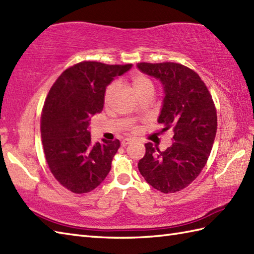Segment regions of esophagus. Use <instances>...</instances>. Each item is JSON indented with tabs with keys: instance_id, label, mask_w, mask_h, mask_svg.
Instances as JSON below:
<instances>
[{
	"instance_id": "esophagus-1",
	"label": "esophagus",
	"mask_w": 254,
	"mask_h": 254,
	"mask_svg": "<svg viewBox=\"0 0 254 254\" xmlns=\"http://www.w3.org/2000/svg\"><path fill=\"white\" fill-rule=\"evenodd\" d=\"M132 142V139H129V138H126V139H124V140H122V142H121V144H122V146H126V145H128V144H130Z\"/></svg>"
}]
</instances>
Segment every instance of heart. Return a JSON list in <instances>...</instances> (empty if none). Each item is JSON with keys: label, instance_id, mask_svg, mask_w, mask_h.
<instances>
[{"label": "heart", "instance_id": "b5f03b06", "mask_svg": "<svg viewBox=\"0 0 254 254\" xmlns=\"http://www.w3.org/2000/svg\"><path fill=\"white\" fill-rule=\"evenodd\" d=\"M129 81H130V86L133 89V91L137 93V95H141L145 92H154V82L153 80L151 79V78L145 75L142 74V72H133V74L129 78ZM116 88V84L115 83H111L110 86H108L106 88L105 92H104V103H109V101L112 97L113 92H114V90ZM130 130H134V127L130 126L129 127Z\"/></svg>", "mask_w": 254, "mask_h": 254}]
</instances>
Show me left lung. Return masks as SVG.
I'll return each instance as SVG.
<instances>
[{
  "mask_svg": "<svg viewBox=\"0 0 254 254\" xmlns=\"http://www.w3.org/2000/svg\"><path fill=\"white\" fill-rule=\"evenodd\" d=\"M138 68L164 86L159 123L162 131L170 128L174 131V141L165 151L145 143L139 172L154 189L163 193L177 192L199 176L210 156L217 129L215 104L203 80L187 66L142 62Z\"/></svg>",
  "mask_w": 254,
  "mask_h": 254,
  "instance_id": "8db88e82",
  "label": "left lung"
}]
</instances>
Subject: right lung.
Wrapping results in <instances>:
<instances>
[{
	"label": "right lung",
	"instance_id": "obj_1",
	"mask_svg": "<svg viewBox=\"0 0 254 254\" xmlns=\"http://www.w3.org/2000/svg\"><path fill=\"white\" fill-rule=\"evenodd\" d=\"M131 66L80 62L62 72L50 89L41 114L43 151L51 173L71 192H90L111 171L120 140L93 143L89 120L102 111L108 84Z\"/></svg>",
	"mask_w": 254,
	"mask_h": 254
}]
</instances>
